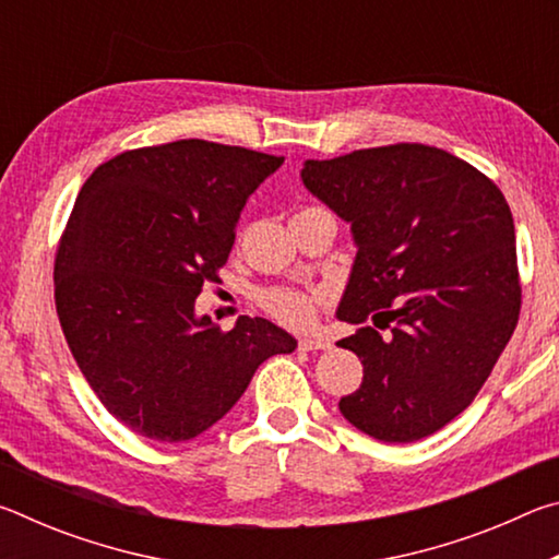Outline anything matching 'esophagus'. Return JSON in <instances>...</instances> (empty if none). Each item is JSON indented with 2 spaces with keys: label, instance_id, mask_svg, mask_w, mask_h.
Returning <instances> with one entry per match:
<instances>
[{
  "label": "esophagus",
  "instance_id": "34e87169",
  "mask_svg": "<svg viewBox=\"0 0 559 559\" xmlns=\"http://www.w3.org/2000/svg\"><path fill=\"white\" fill-rule=\"evenodd\" d=\"M300 349H306V353H313V349H330L333 347V343H330L328 337H320V335H313V337H302L298 343Z\"/></svg>",
  "mask_w": 559,
  "mask_h": 559
}]
</instances>
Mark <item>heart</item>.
I'll return each mask as SVG.
<instances>
[{
    "label": "heart",
    "instance_id": "b5f03b06",
    "mask_svg": "<svg viewBox=\"0 0 559 559\" xmlns=\"http://www.w3.org/2000/svg\"><path fill=\"white\" fill-rule=\"evenodd\" d=\"M320 293L318 290H300V288H271L261 296V306L266 313L278 320L283 325L302 328L316 318Z\"/></svg>",
    "mask_w": 559,
    "mask_h": 559
}]
</instances>
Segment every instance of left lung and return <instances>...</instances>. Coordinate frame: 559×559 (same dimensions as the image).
<instances>
[{
  "instance_id": "1",
  "label": "left lung",
  "mask_w": 559,
  "mask_h": 559,
  "mask_svg": "<svg viewBox=\"0 0 559 559\" xmlns=\"http://www.w3.org/2000/svg\"><path fill=\"white\" fill-rule=\"evenodd\" d=\"M300 179L357 246L337 318L392 325L390 337L367 325L337 343L365 370L340 412L386 443L429 437L473 402L518 325L506 197L476 167L419 143L306 159Z\"/></svg>"
}]
</instances>
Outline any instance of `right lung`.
<instances>
[{
    "mask_svg": "<svg viewBox=\"0 0 559 559\" xmlns=\"http://www.w3.org/2000/svg\"><path fill=\"white\" fill-rule=\"evenodd\" d=\"M283 157L177 140L120 153L75 197L53 266L66 343L103 406L140 437H200L239 402L263 359L296 349L271 320L222 333L197 318L236 222Z\"/></svg>",
    "mask_w": 559,
    "mask_h": 559,
    "instance_id": "right-lung-1",
    "label": "right lung"
}]
</instances>
